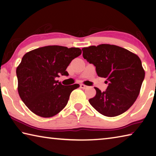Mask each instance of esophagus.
Masks as SVG:
<instances>
[{
	"instance_id": "esophagus-1",
	"label": "esophagus",
	"mask_w": 156,
	"mask_h": 156,
	"mask_svg": "<svg viewBox=\"0 0 156 156\" xmlns=\"http://www.w3.org/2000/svg\"><path fill=\"white\" fill-rule=\"evenodd\" d=\"M80 87L81 89H85L88 87L87 85H84V84H81Z\"/></svg>"
}]
</instances>
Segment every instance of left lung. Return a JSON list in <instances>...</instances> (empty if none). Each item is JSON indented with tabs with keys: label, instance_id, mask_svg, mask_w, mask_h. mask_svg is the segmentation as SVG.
<instances>
[{
	"label": "left lung",
	"instance_id": "left-lung-1",
	"mask_svg": "<svg viewBox=\"0 0 156 156\" xmlns=\"http://www.w3.org/2000/svg\"><path fill=\"white\" fill-rule=\"evenodd\" d=\"M82 50L84 58L94 65L98 76L108 83L105 91L95 88L96 95L89 100L90 105L106 117L123 114L137 99L145 78L140 58L115 45L101 44Z\"/></svg>",
	"mask_w": 156,
	"mask_h": 156
}]
</instances>
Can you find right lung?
Segmentation results:
<instances>
[{
    "instance_id": "1",
    "label": "right lung",
    "mask_w": 156,
    "mask_h": 156,
    "mask_svg": "<svg viewBox=\"0 0 156 156\" xmlns=\"http://www.w3.org/2000/svg\"><path fill=\"white\" fill-rule=\"evenodd\" d=\"M82 53L78 48L48 46L25 54L16 69L20 97L29 109L41 117H51L61 112L78 84L63 85L55 80L66 71L73 59Z\"/></svg>"
}]
</instances>
